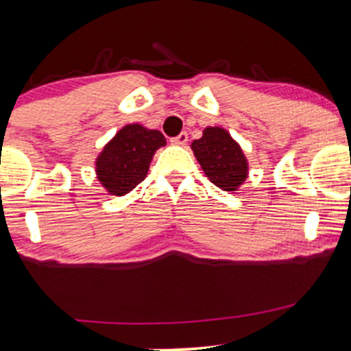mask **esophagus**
Wrapping results in <instances>:
<instances>
[{
  "mask_svg": "<svg viewBox=\"0 0 351 351\" xmlns=\"http://www.w3.org/2000/svg\"><path fill=\"white\" fill-rule=\"evenodd\" d=\"M188 142V134L186 132H183V134H180L178 136H175V138H171V143L176 145V147H184Z\"/></svg>",
  "mask_w": 351,
  "mask_h": 351,
  "instance_id": "1",
  "label": "esophagus"
}]
</instances>
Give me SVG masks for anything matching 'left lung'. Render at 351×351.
I'll use <instances>...</instances> for the list:
<instances>
[{"instance_id":"obj_1","label":"left lung","mask_w":351,"mask_h":351,"mask_svg":"<svg viewBox=\"0 0 351 351\" xmlns=\"http://www.w3.org/2000/svg\"><path fill=\"white\" fill-rule=\"evenodd\" d=\"M191 150L208 180L223 191H239L247 180V156L226 128L206 127Z\"/></svg>"}]
</instances>
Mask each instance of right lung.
<instances>
[{"instance_id":"add662e5","label":"right lung","mask_w":351,"mask_h":351,"mask_svg":"<svg viewBox=\"0 0 351 351\" xmlns=\"http://www.w3.org/2000/svg\"><path fill=\"white\" fill-rule=\"evenodd\" d=\"M167 145L162 132L140 123L120 128L95 158V176L108 195L125 196L147 178L153 155Z\"/></svg>"}]
</instances>
